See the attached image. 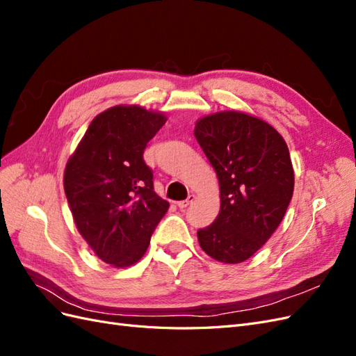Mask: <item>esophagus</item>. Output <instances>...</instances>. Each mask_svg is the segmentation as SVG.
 <instances>
[{
    "label": "esophagus",
    "mask_w": 356,
    "mask_h": 356,
    "mask_svg": "<svg viewBox=\"0 0 356 356\" xmlns=\"http://www.w3.org/2000/svg\"><path fill=\"white\" fill-rule=\"evenodd\" d=\"M193 200H195V195H190L186 200H181V202H178V208H179V209H186Z\"/></svg>",
    "instance_id": "1"
}]
</instances>
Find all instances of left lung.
I'll return each mask as SVG.
<instances>
[{"mask_svg":"<svg viewBox=\"0 0 356 356\" xmlns=\"http://www.w3.org/2000/svg\"><path fill=\"white\" fill-rule=\"evenodd\" d=\"M195 136L220 181L221 207L197 230L202 250L236 264L252 257L281 224L294 191L286 143L260 118L238 111L203 117Z\"/></svg>","mask_w":356,"mask_h":356,"instance_id":"1","label":"left lung"}]
</instances>
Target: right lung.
Here are the masks:
<instances>
[{
    "instance_id": "obj_1",
    "label": "right lung",
    "mask_w": 356,
    "mask_h": 356,
    "mask_svg": "<svg viewBox=\"0 0 356 356\" xmlns=\"http://www.w3.org/2000/svg\"><path fill=\"white\" fill-rule=\"evenodd\" d=\"M165 122L143 106H113L93 118L68 160L63 188L75 225L106 264L136 263L168 212L144 161L147 144Z\"/></svg>"
}]
</instances>
